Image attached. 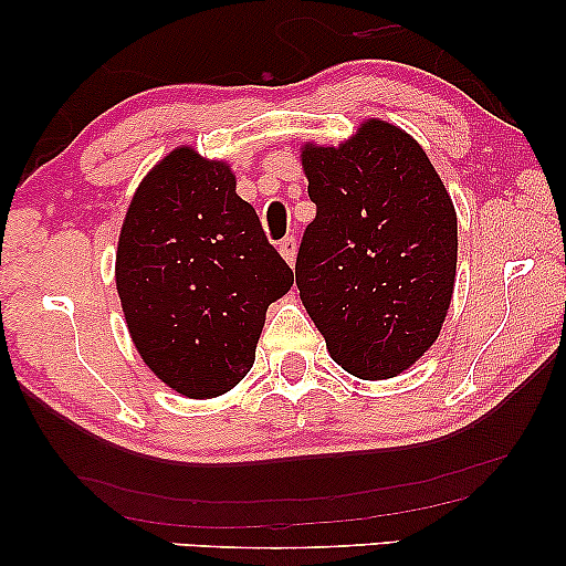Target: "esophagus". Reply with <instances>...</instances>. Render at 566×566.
<instances>
[{
	"instance_id": "obj_1",
	"label": "esophagus",
	"mask_w": 566,
	"mask_h": 566,
	"mask_svg": "<svg viewBox=\"0 0 566 566\" xmlns=\"http://www.w3.org/2000/svg\"><path fill=\"white\" fill-rule=\"evenodd\" d=\"M277 250H281L283 260L289 262V265H293V262H296V237L281 239V247H277Z\"/></svg>"
}]
</instances>
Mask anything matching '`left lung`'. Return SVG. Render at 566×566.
<instances>
[{
    "mask_svg": "<svg viewBox=\"0 0 566 566\" xmlns=\"http://www.w3.org/2000/svg\"><path fill=\"white\" fill-rule=\"evenodd\" d=\"M316 216L301 237L296 285L327 350L378 381L407 370L451 306L459 229L428 154L384 120L343 146L301 154Z\"/></svg>",
    "mask_w": 566,
    "mask_h": 566,
    "instance_id": "obj_1",
    "label": "left lung"
}]
</instances>
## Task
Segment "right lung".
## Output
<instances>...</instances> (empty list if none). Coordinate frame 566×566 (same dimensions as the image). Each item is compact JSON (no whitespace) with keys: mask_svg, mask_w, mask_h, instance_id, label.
<instances>
[{"mask_svg":"<svg viewBox=\"0 0 566 566\" xmlns=\"http://www.w3.org/2000/svg\"><path fill=\"white\" fill-rule=\"evenodd\" d=\"M115 283L146 366L185 397L211 399L250 374L268 306L293 270L231 169L182 146L130 200Z\"/></svg>","mask_w":566,"mask_h":566,"instance_id":"right-lung-1","label":"right lung"}]
</instances>
